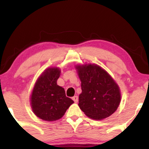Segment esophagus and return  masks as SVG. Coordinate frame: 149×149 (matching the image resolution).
Masks as SVG:
<instances>
[{"label":"esophagus","instance_id":"1","mask_svg":"<svg viewBox=\"0 0 149 149\" xmlns=\"http://www.w3.org/2000/svg\"><path fill=\"white\" fill-rule=\"evenodd\" d=\"M72 100L74 101L75 103H77V102H78V96H74V97H72Z\"/></svg>","mask_w":149,"mask_h":149}]
</instances>
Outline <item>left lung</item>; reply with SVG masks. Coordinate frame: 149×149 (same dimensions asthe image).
Masks as SVG:
<instances>
[{"instance_id": "8db88e82", "label": "left lung", "mask_w": 149, "mask_h": 149, "mask_svg": "<svg viewBox=\"0 0 149 149\" xmlns=\"http://www.w3.org/2000/svg\"><path fill=\"white\" fill-rule=\"evenodd\" d=\"M82 92L78 106L89 118L102 120L112 115L120 102L118 85L106 71L95 64L78 66Z\"/></svg>"}]
</instances>
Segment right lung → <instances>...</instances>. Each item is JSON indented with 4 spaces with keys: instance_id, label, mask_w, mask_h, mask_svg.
I'll use <instances>...</instances> for the list:
<instances>
[{
    "instance_id": "obj_1",
    "label": "right lung",
    "mask_w": 149,
    "mask_h": 149,
    "mask_svg": "<svg viewBox=\"0 0 149 149\" xmlns=\"http://www.w3.org/2000/svg\"><path fill=\"white\" fill-rule=\"evenodd\" d=\"M60 70L49 68L37 80L31 104L34 113L42 120L53 121L64 115L73 101L66 96L64 89L57 84Z\"/></svg>"
}]
</instances>
